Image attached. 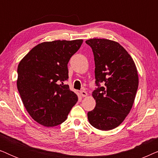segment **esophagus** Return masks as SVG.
Instances as JSON below:
<instances>
[{
	"mask_svg": "<svg viewBox=\"0 0 158 158\" xmlns=\"http://www.w3.org/2000/svg\"><path fill=\"white\" fill-rule=\"evenodd\" d=\"M80 94H81V96L83 97L87 96V95H88L87 92L85 91V90H81V91H80Z\"/></svg>",
	"mask_w": 158,
	"mask_h": 158,
	"instance_id": "34e87169",
	"label": "esophagus"
}]
</instances>
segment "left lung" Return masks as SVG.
Segmentation results:
<instances>
[{"mask_svg":"<svg viewBox=\"0 0 158 158\" xmlns=\"http://www.w3.org/2000/svg\"><path fill=\"white\" fill-rule=\"evenodd\" d=\"M91 47L98 88L92 96L96 107L88 112L95 128L108 131L122 123L132 107L139 84L135 62L118 42L105 39L85 41ZM103 83L104 85L100 86Z\"/></svg>","mask_w":158,"mask_h":158,"instance_id":"8db88e82","label":"left lung"}]
</instances>
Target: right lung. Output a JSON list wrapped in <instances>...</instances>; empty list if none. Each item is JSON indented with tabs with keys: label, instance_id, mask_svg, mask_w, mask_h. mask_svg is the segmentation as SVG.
Here are the masks:
<instances>
[{
	"label": "right lung",
	"instance_id": "obj_1",
	"mask_svg": "<svg viewBox=\"0 0 158 158\" xmlns=\"http://www.w3.org/2000/svg\"><path fill=\"white\" fill-rule=\"evenodd\" d=\"M83 40L42 42L19 62L17 88L23 106L32 118L44 127L62 124L77 103V96L64 83L68 63Z\"/></svg>",
	"mask_w": 158,
	"mask_h": 158
}]
</instances>
